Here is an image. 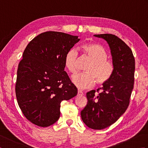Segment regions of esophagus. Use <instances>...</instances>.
Wrapping results in <instances>:
<instances>
[{
	"label": "esophagus",
	"mask_w": 148,
	"mask_h": 148,
	"mask_svg": "<svg viewBox=\"0 0 148 148\" xmlns=\"http://www.w3.org/2000/svg\"><path fill=\"white\" fill-rule=\"evenodd\" d=\"M77 95H83V93L81 90H78Z\"/></svg>",
	"instance_id": "34e87169"
}]
</instances>
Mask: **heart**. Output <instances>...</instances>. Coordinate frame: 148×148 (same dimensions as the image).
Listing matches in <instances>:
<instances>
[{
    "label": "heart",
    "instance_id": "heart-1",
    "mask_svg": "<svg viewBox=\"0 0 148 148\" xmlns=\"http://www.w3.org/2000/svg\"><path fill=\"white\" fill-rule=\"evenodd\" d=\"M83 48L92 62L86 66L85 73H77L72 76V82L79 89L92 88L96 81L99 84L106 83L112 77L114 67L113 63L108 59L106 49L98 44H86L83 46ZM77 58L76 49L71 48L66 53L64 65L71 73L76 72Z\"/></svg>",
    "mask_w": 148,
    "mask_h": 148
}]
</instances>
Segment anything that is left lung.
I'll return each mask as SVG.
<instances>
[{"mask_svg": "<svg viewBox=\"0 0 148 148\" xmlns=\"http://www.w3.org/2000/svg\"><path fill=\"white\" fill-rule=\"evenodd\" d=\"M106 40L111 50L114 70L112 77L98 95L92 90L86 93L88 102L81 111L84 123L94 130L103 129L114 123L129 105L134 88L135 59L131 49L115 35L95 34Z\"/></svg>", "mask_w": 148, "mask_h": 148, "instance_id": "obj_1", "label": "left lung"}]
</instances>
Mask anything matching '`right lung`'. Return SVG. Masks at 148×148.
Masks as SVG:
<instances>
[{"label": "right lung", "mask_w": 148, "mask_h": 148, "mask_svg": "<svg viewBox=\"0 0 148 148\" xmlns=\"http://www.w3.org/2000/svg\"><path fill=\"white\" fill-rule=\"evenodd\" d=\"M80 39L49 31L28 44L19 63L16 96L27 119L37 126L49 127L58 121L60 103L77 95L76 87L64 71L66 53Z\"/></svg>", "instance_id": "add662e5"}]
</instances>
